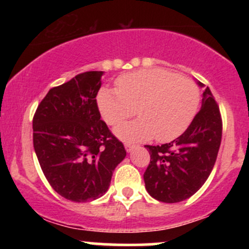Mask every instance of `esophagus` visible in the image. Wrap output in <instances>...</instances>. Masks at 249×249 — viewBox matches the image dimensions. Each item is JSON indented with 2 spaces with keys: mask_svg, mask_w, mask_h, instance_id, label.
<instances>
[{
  "mask_svg": "<svg viewBox=\"0 0 249 249\" xmlns=\"http://www.w3.org/2000/svg\"><path fill=\"white\" fill-rule=\"evenodd\" d=\"M134 148V145L132 144H125V150H126V152H131Z\"/></svg>",
  "mask_w": 249,
  "mask_h": 249,
  "instance_id": "obj_1",
  "label": "esophagus"
}]
</instances>
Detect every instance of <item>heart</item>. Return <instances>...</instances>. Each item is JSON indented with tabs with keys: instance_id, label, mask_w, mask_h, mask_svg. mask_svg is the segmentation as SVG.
<instances>
[{
	"instance_id": "b5f03b06",
	"label": "heart",
	"mask_w": 249,
	"mask_h": 249,
	"mask_svg": "<svg viewBox=\"0 0 249 249\" xmlns=\"http://www.w3.org/2000/svg\"><path fill=\"white\" fill-rule=\"evenodd\" d=\"M117 90L103 88L97 97L99 111L108 125L136 112L141 118L115 127L127 142H159L179 137L190 126L199 107V90L192 81L164 69H142L119 77Z\"/></svg>"
}]
</instances>
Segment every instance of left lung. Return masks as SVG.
<instances>
[{
  "label": "left lung",
  "instance_id": "obj_1",
  "mask_svg": "<svg viewBox=\"0 0 249 249\" xmlns=\"http://www.w3.org/2000/svg\"><path fill=\"white\" fill-rule=\"evenodd\" d=\"M200 88L205 85L196 81ZM222 123L218 104L208 88L201 107L181 136L160 146L145 145L151 161L144 173L146 191L162 202H180L205 184L218 156Z\"/></svg>",
  "mask_w": 249,
  "mask_h": 249
}]
</instances>
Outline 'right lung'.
Wrapping results in <instances>:
<instances>
[{
  "instance_id": "add662e5",
  "label": "right lung",
  "mask_w": 249,
  "mask_h": 249,
  "mask_svg": "<svg viewBox=\"0 0 249 249\" xmlns=\"http://www.w3.org/2000/svg\"><path fill=\"white\" fill-rule=\"evenodd\" d=\"M104 71H88L50 89L33 121L34 148L51 187L75 202L101 198L126 157L101 121L96 96Z\"/></svg>"
}]
</instances>
